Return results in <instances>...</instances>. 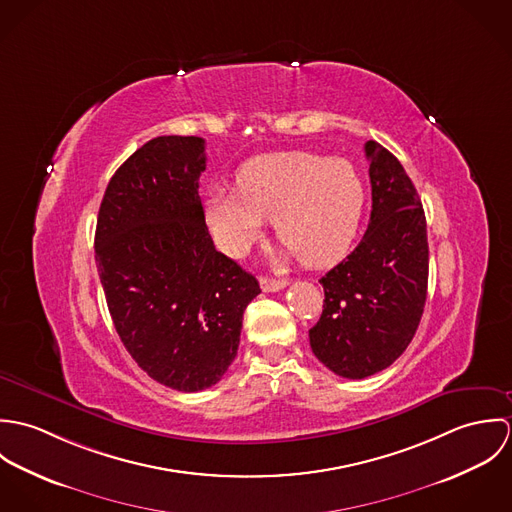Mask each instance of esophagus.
<instances>
[{
	"label": "esophagus",
	"mask_w": 512,
	"mask_h": 512,
	"mask_svg": "<svg viewBox=\"0 0 512 512\" xmlns=\"http://www.w3.org/2000/svg\"><path fill=\"white\" fill-rule=\"evenodd\" d=\"M260 286L264 292H280L286 288V280H276V278H260Z\"/></svg>",
	"instance_id": "1"
}]
</instances>
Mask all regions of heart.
I'll return each instance as SVG.
<instances>
[{
  "label": "heart",
  "instance_id": "heart-1",
  "mask_svg": "<svg viewBox=\"0 0 512 512\" xmlns=\"http://www.w3.org/2000/svg\"><path fill=\"white\" fill-rule=\"evenodd\" d=\"M363 181L343 159L309 151L268 153L246 161L236 191L209 187L205 217L220 248L244 254L274 219V232L305 266L337 262L355 238Z\"/></svg>",
  "mask_w": 512,
  "mask_h": 512
}]
</instances>
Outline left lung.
Segmentation results:
<instances>
[{"label": "left lung", "instance_id": "8db88e82", "mask_svg": "<svg viewBox=\"0 0 512 512\" xmlns=\"http://www.w3.org/2000/svg\"><path fill=\"white\" fill-rule=\"evenodd\" d=\"M372 211L359 246L319 284L323 313L309 329L313 355L343 378H366L410 345L428 295L426 215L412 179L380 144L366 142Z\"/></svg>", "mask_w": 512, "mask_h": 512}]
</instances>
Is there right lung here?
<instances>
[{
  "label": "right lung",
  "instance_id": "1",
  "mask_svg": "<svg viewBox=\"0 0 512 512\" xmlns=\"http://www.w3.org/2000/svg\"><path fill=\"white\" fill-rule=\"evenodd\" d=\"M205 140L159 136L110 179L94 250L114 327L147 376L181 392L217 384L236 357L258 280L213 244L199 197Z\"/></svg>",
  "mask_w": 512,
  "mask_h": 512
}]
</instances>
